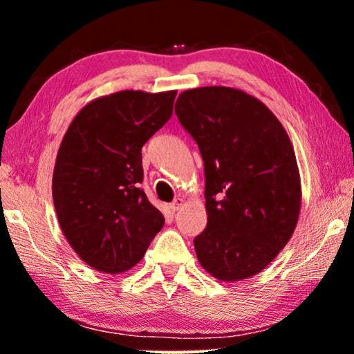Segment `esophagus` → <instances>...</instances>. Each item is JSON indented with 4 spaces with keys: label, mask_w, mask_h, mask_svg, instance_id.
<instances>
[{
    "label": "esophagus",
    "mask_w": 354,
    "mask_h": 354,
    "mask_svg": "<svg viewBox=\"0 0 354 354\" xmlns=\"http://www.w3.org/2000/svg\"><path fill=\"white\" fill-rule=\"evenodd\" d=\"M183 206H184V200H183V198H176V200L173 201L171 205H170V209H171L173 212H176V211H179V209H181Z\"/></svg>",
    "instance_id": "1"
}]
</instances>
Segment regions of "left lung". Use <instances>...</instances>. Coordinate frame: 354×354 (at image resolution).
<instances>
[{
	"instance_id": "obj_1",
	"label": "left lung",
	"mask_w": 354,
	"mask_h": 354,
	"mask_svg": "<svg viewBox=\"0 0 354 354\" xmlns=\"http://www.w3.org/2000/svg\"><path fill=\"white\" fill-rule=\"evenodd\" d=\"M175 112L205 162L207 226L194 239L198 262L225 283L254 277L290 241L301 209L289 136L262 101L232 87L184 91Z\"/></svg>"
}]
</instances>
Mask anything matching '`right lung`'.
<instances>
[{
	"mask_svg": "<svg viewBox=\"0 0 354 354\" xmlns=\"http://www.w3.org/2000/svg\"><path fill=\"white\" fill-rule=\"evenodd\" d=\"M176 91H122L76 113L59 147L53 201L70 247L98 272L118 274L142 261L164 215L148 201L142 147L169 122Z\"/></svg>",
	"mask_w": 354,
	"mask_h": 354,
	"instance_id": "obj_1",
	"label": "right lung"
}]
</instances>
